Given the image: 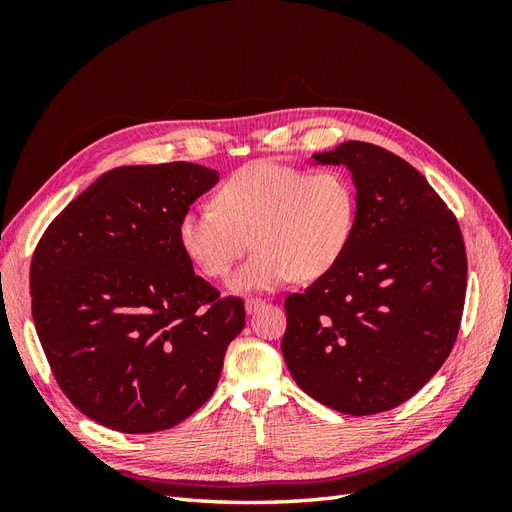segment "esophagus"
Masks as SVG:
<instances>
[{
  "mask_svg": "<svg viewBox=\"0 0 512 512\" xmlns=\"http://www.w3.org/2000/svg\"><path fill=\"white\" fill-rule=\"evenodd\" d=\"M262 305H265V301H262V299H256V297L245 299V312L247 314H254V312H258Z\"/></svg>",
  "mask_w": 512,
  "mask_h": 512,
  "instance_id": "esophagus-1",
  "label": "esophagus"
}]
</instances>
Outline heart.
I'll list each match as a JSON object with an SVG mask.
<instances>
[{
    "label": "heart",
    "instance_id": "heart-1",
    "mask_svg": "<svg viewBox=\"0 0 512 512\" xmlns=\"http://www.w3.org/2000/svg\"><path fill=\"white\" fill-rule=\"evenodd\" d=\"M356 224L352 181L335 168L256 160L235 170L215 192V207H192L179 220V243L194 267L235 292L273 290L299 277L318 280L348 250Z\"/></svg>",
    "mask_w": 512,
    "mask_h": 512
}]
</instances>
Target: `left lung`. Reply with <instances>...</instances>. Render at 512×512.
I'll list each match as a JSON object with an SVG mask.
<instances>
[{"instance_id":"left-lung-1","label":"left lung","mask_w":512,"mask_h":512,"mask_svg":"<svg viewBox=\"0 0 512 512\" xmlns=\"http://www.w3.org/2000/svg\"><path fill=\"white\" fill-rule=\"evenodd\" d=\"M314 160L352 173L356 224L342 260L286 299L282 354L320 404L386 412L421 391L455 346L466 245L453 211L395 153L348 141Z\"/></svg>"}]
</instances>
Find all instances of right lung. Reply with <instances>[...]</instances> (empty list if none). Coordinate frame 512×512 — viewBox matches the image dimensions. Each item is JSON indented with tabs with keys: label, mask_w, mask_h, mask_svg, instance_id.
I'll return each mask as SVG.
<instances>
[{
	"label": "right lung",
	"mask_w": 512,
	"mask_h": 512,
	"mask_svg": "<svg viewBox=\"0 0 512 512\" xmlns=\"http://www.w3.org/2000/svg\"><path fill=\"white\" fill-rule=\"evenodd\" d=\"M190 162L119 166L44 230L29 271L32 316L61 391L123 433L179 425L218 386L245 324L179 243V220L218 183Z\"/></svg>",
	"instance_id": "obj_1"
}]
</instances>
